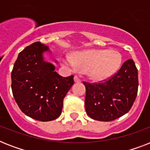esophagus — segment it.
Segmentation results:
<instances>
[{
	"mask_svg": "<svg viewBox=\"0 0 150 150\" xmlns=\"http://www.w3.org/2000/svg\"><path fill=\"white\" fill-rule=\"evenodd\" d=\"M74 80H75V82H81V79H80L78 77L77 75H75V76H74Z\"/></svg>",
	"mask_w": 150,
	"mask_h": 150,
	"instance_id": "34e87169",
	"label": "esophagus"
}]
</instances>
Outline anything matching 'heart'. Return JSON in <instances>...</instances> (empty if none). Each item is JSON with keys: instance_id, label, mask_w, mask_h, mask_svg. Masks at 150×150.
<instances>
[{"instance_id": "1", "label": "heart", "mask_w": 150, "mask_h": 150, "mask_svg": "<svg viewBox=\"0 0 150 150\" xmlns=\"http://www.w3.org/2000/svg\"><path fill=\"white\" fill-rule=\"evenodd\" d=\"M122 57L116 50H90L77 52L73 58L65 56L61 59L62 65L75 71L78 68L93 79L102 80L114 75L121 64Z\"/></svg>"}]
</instances>
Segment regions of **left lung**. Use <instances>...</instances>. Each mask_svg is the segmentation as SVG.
I'll list each match as a JSON object with an SVG mask.
<instances>
[{
  "label": "left lung",
  "instance_id": "left-lung-1",
  "mask_svg": "<svg viewBox=\"0 0 150 150\" xmlns=\"http://www.w3.org/2000/svg\"><path fill=\"white\" fill-rule=\"evenodd\" d=\"M83 84L88 116L96 121H114L127 114L135 102L139 87L138 69L134 61L129 59L111 77Z\"/></svg>",
  "mask_w": 150,
  "mask_h": 150
}]
</instances>
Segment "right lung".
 I'll list each match as a JSON object with an SVG mask.
<instances>
[{"label": "right lung", "mask_w": 150, "mask_h": 150, "mask_svg": "<svg viewBox=\"0 0 150 150\" xmlns=\"http://www.w3.org/2000/svg\"><path fill=\"white\" fill-rule=\"evenodd\" d=\"M47 46L36 42L21 51L11 71V89L15 101L25 115L50 121L61 114L64 96L74 84V75L62 77L55 67L45 62Z\"/></svg>", "instance_id": "obj_1"}]
</instances>
